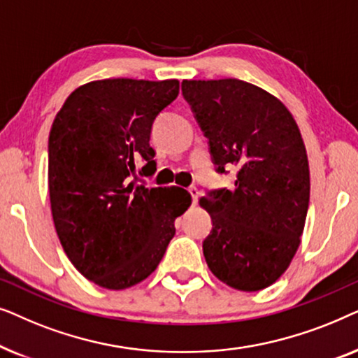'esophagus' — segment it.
I'll return each mask as SVG.
<instances>
[{
	"instance_id": "1",
	"label": "esophagus",
	"mask_w": 358,
	"mask_h": 358,
	"mask_svg": "<svg viewBox=\"0 0 358 358\" xmlns=\"http://www.w3.org/2000/svg\"><path fill=\"white\" fill-rule=\"evenodd\" d=\"M189 190V194H190V197H192V202L195 203L197 202V199H199V195H200V192H199V189L195 187V185H190V187L187 189Z\"/></svg>"
}]
</instances>
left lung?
I'll list each match as a JSON object with an SVG mask.
<instances>
[{
    "mask_svg": "<svg viewBox=\"0 0 358 358\" xmlns=\"http://www.w3.org/2000/svg\"><path fill=\"white\" fill-rule=\"evenodd\" d=\"M217 173L238 168L233 189L200 200L212 217L203 256L215 277L241 292L272 285L295 256L310 203L301 134L277 97L241 80L182 81Z\"/></svg>",
    "mask_w": 358,
    "mask_h": 358,
    "instance_id": "8db88e82",
    "label": "left lung"
}]
</instances>
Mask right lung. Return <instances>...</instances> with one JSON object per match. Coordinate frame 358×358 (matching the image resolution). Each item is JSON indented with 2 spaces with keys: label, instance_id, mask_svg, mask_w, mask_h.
<instances>
[{
  "label": "right lung",
  "instance_id": "add662e5",
  "mask_svg": "<svg viewBox=\"0 0 358 358\" xmlns=\"http://www.w3.org/2000/svg\"><path fill=\"white\" fill-rule=\"evenodd\" d=\"M178 94V80L92 81L68 96L52 124L53 223L73 266L102 288L124 290L145 280L190 203L187 190L131 179L155 174L151 129Z\"/></svg>",
  "mask_w": 358,
  "mask_h": 358
}]
</instances>
